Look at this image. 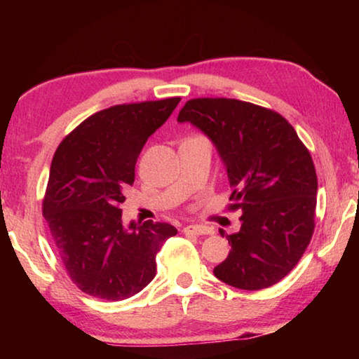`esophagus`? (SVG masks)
Returning <instances> with one entry per match:
<instances>
[{
    "label": "esophagus",
    "mask_w": 359,
    "mask_h": 359,
    "mask_svg": "<svg viewBox=\"0 0 359 359\" xmlns=\"http://www.w3.org/2000/svg\"><path fill=\"white\" fill-rule=\"evenodd\" d=\"M185 234H196V236H203V234H210L212 231L208 226H203V224H188V226L184 228Z\"/></svg>",
    "instance_id": "obj_1"
}]
</instances>
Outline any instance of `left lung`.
<instances>
[{
	"label": "left lung",
	"mask_w": 359,
	"mask_h": 359,
	"mask_svg": "<svg viewBox=\"0 0 359 359\" xmlns=\"http://www.w3.org/2000/svg\"><path fill=\"white\" fill-rule=\"evenodd\" d=\"M177 120L190 121L215 144L233 188L228 209L242 212L215 277L250 291L280 282L315 228L318 182L307 147L280 114L247 101L194 98Z\"/></svg>",
	"instance_id": "8db88e82"
}]
</instances>
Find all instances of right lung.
<instances>
[{"label":"right lung","instance_id":"right-lung-1","mask_svg":"<svg viewBox=\"0 0 359 359\" xmlns=\"http://www.w3.org/2000/svg\"><path fill=\"white\" fill-rule=\"evenodd\" d=\"M180 98L117 104L72 130L53 155L42 215L66 272L79 290L106 301L135 296L154 280L155 257L172 224L121 223L120 204L135 184L144 144Z\"/></svg>","mask_w":359,"mask_h":359}]
</instances>
